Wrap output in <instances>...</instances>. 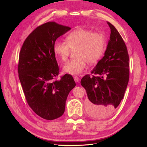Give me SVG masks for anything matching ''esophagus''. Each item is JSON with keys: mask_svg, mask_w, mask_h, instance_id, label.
I'll return each instance as SVG.
<instances>
[{"mask_svg": "<svg viewBox=\"0 0 147 147\" xmlns=\"http://www.w3.org/2000/svg\"><path fill=\"white\" fill-rule=\"evenodd\" d=\"M74 80H75V82H79V81H80V78H79V77H77V76H75V77H74Z\"/></svg>", "mask_w": 147, "mask_h": 147, "instance_id": "1", "label": "esophagus"}]
</instances>
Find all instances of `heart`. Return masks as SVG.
<instances>
[{
	"label": "heart",
	"mask_w": 147,
	"mask_h": 147,
	"mask_svg": "<svg viewBox=\"0 0 147 147\" xmlns=\"http://www.w3.org/2000/svg\"><path fill=\"white\" fill-rule=\"evenodd\" d=\"M65 42L56 40L53 44V51L59 60L67 59L70 50H75V58L68 61L63 67V72L72 75L82 74L87 63L94 64L101 58L105 50L106 38L101 32H92L85 29H79L70 33Z\"/></svg>",
	"instance_id": "obj_1"
}]
</instances>
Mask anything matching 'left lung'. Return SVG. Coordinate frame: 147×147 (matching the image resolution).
<instances>
[{"instance_id": "obj_1", "label": "left lung", "mask_w": 147, "mask_h": 147, "mask_svg": "<svg viewBox=\"0 0 147 147\" xmlns=\"http://www.w3.org/2000/svg\"><path fill=\"white\" fill-rule=\"evenodd\" d=\"M110 39L104 56L91 74L81 80L88 100L87 110L91 117L105 118L116 110L123 99L129 82V55L127 47L118 31L109 22Z\"/></svg>"}]
</instances>
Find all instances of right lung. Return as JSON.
<instances>
[{
    "instance_id": "1",
    "label": "right lung",
    "mask_w": 147,
    "mask_h": 147,
    "mask_svg": "<svg viewBox=\"0 0 147 147\" xmlns=\"http://www.w3.org/2000/svg\"><path fill=\"white\" fill-rule=\"evenodd\" d=\"M70 29L54 21L48 22L26 38L20 53L18 70L26 100L35 113L47 120L63 115L67 97L76 85L69 74L53 81L59 70L53 44Z\"/></svg>"
}]
</instances>
